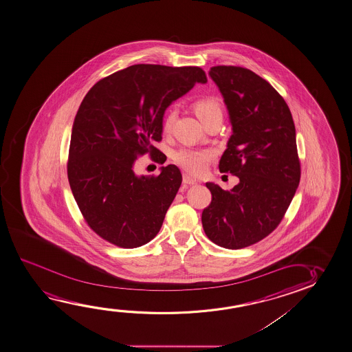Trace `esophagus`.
I'll list each match as a JSON object with an SVG mask.
<instances>
[{"mask_svg": "<svg viewBox=\"0 0 352 352\" xmlns=\"http://www.w3.org/2000/svg\"><path fill=\"white\" fill-rule=\"evenodd\" d=\"M183 183L188 184V185H194V184L197 183V180L196 179L192 178L191 175L189 174H183Z\"/></svg>", "mask_w": 352, "mask_h": 352, "instance_id": "esophagus-1", "label": "esophagus"}]
</instances>
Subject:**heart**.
I'll return each mask as SVG.
<instances>
[{"instance_id":"b5f03b06","label":"heart","mask_w":352,"mask_h":352,"mask_svg":"<svg viewBox=\"0 0 352 352\" xmlns=\"http://www.w3.org/2000/svg\"><path fill=\"white\" fill-rule=\"evenodd\" d=\"M194 110L197 118L204 122L208 118L223 115V109L219 100L214 97L201 98L195 102ZM175 121V110L170 107L164 113L162 120L163 133H169ZM214 157V153L209 148H182L173 153V161L189 173H204L208 163Z\"/></svg>"}]
</instances>
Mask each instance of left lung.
<instances>
[{
	"label": "left lung",
	"instance_id": "8db88e82",
	"mask_svg": "<svg viewBox=\"0 0 352 352\" xmlns=\"http://www.w3.org/2000/svg\"><path fill=\"white\" fill-rule=\"evenodd\" d=\"M209 76L224 97L234 131L219 170L240 183L230 191L206 183L212 201L202 225L215 245L241 250L269 236L294 197L301 173L296 126L285 99L254 72L218 65Z\"/></svg>",
	"mask_w": 352,
	"mask_h": 352
}]
</instances>
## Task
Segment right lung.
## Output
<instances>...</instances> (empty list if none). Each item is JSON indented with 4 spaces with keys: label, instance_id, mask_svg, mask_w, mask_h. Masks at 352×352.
Returning a JSON list of instances; mask_svg holds the SVG:
<instances>
[{
    "label": "right lung",
    "instance_id": "obj_1",
    "mask_svg": "<svg viewBox=\"0 0 352 352\" xmlns=\"http://www.w3.org/2000/svg\"><path fill=\"white\" fill-rule=\"evenodd\" d=\"M206 72L199 67L137 64L98 81L83 98L72 126L67 178L87 225L121 248L146 245L158 234L182 185L168 164L158 175L138 177L133 166L148 153L163 163L164 110Z\"/></svg>",
    "mask_w": 352,
    "mask_h": 352
}]
</instances>
